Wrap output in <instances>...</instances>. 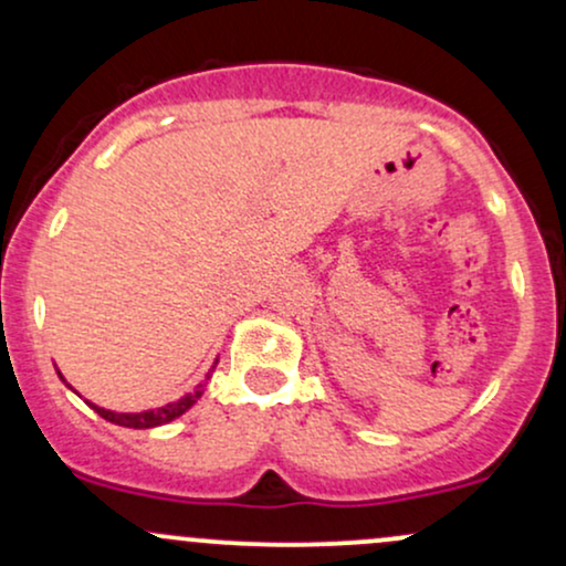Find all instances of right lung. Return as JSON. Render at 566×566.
Instances as JSON below:
<instances>
[{
    "label": "right lung",
    "mask_w": 566,
    "mask_h": 566,
    "mask_svg": "<svg viewBox=\"0 0 566 566\" xmlns=\"http://www.w3.org/2000/svg\"><path fill=\"white\" fill-rule=\"evenodd\" d=\"M214 368H217V363L212 365V368H209L207 378H203V381L198 384V387L192 389V392L182 395V397H179V400H174V402H166L164 408H150V411H139V413H120V411H109V408L96 406V402H91V400H85V402H88V406H91L93 411H96L98 416H102V419L112 421V424L132 427V430H150V427L169 424V421L179 419V416H182L185 411H190V408L196 406V402H198V397L203 395V387H207V381H209V378H212ZM59 378H61V381L66 384V378H64V376L59 374ZM66 387H70V384H66ZM70 389H72V387H70Z\"/></svg>",
    "instance_id": "add662e5"
}]
</instances>
